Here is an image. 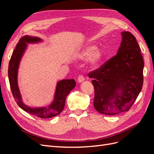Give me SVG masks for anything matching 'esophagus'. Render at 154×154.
Here are the masks:
<instances>
[{
	"label": "esophagus",
	"mask_w": 154,
	"mask_h": 154,
	"mask_svg": "<svg viewBox=\"0 0 154 154\" xmlns=\"http://www.w3.org/2000/svg\"><path fill=\"white\" fill-rule=\"evenodd\" d=\"M84 80H85V79H84V77H83V76L80 75V76H78V83H80L83 82Z\"/></svg>",
	"instance_id": "obj_1"
}]
</instances>
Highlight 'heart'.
<instances>
[{"mask_svg":"<svg viewBox=\"0 0 154 154\" xmlns=\"http://www.w3.org/2000/svg\"><path fill=\"white\" fill-rule=\"evenodd\" d=\"M104 57V51L96 49V46L92 44H86L76 54V58L80 60H88V66L92 69L100 66Z\"/></svg>","mask_w":154,"mask_h":154,"instance_id":"obj_1","label":"heart"}]
</instances>
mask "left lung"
<instances>
[{
    "instance_id": "left-lung-1",
    "label": "left lung",
    "mask_w": 154,
    "mask_h": 154,
    "mask_svg": "<svg viewBox=\"0 0 154 154\" xmlns=\"http://www.w3.org/2000/svg\"><path fill=\"white\" fill-rule=\"evenodd\" d=\"M121 35L117 54L88 74L94 87V108L106 115L128 111L143 87L144 60L140 48L132 33L123 31Z\"/></svg>"
}]
</instances>
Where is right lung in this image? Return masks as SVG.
I'll use <instances>...</instances> for the list:
<instances>
[{
    "label": "right lung",
    "mask_w": 154,
    "mask_h": 154,
    "mask_svg": "<svg viewBox=\"0 0 154 154\" xmlns=\"http://www.w3.org/2000/svg\"><path fill=\"white\" fill-rule=\"evenodd\" d=\"M43 40L36 36H24L19 40L11 55L8 67V78L13 96L17 105L31 115L40 118H51L58 115L63 110L67 95L76 86L74 79H65L57 82L53 100L47 106L31 107L22 100L18 84V72L22 58L26 51L28 44L42 43Z\"/></svg>",
    "instance_id": "1"
}]
</instances>
